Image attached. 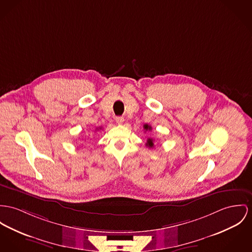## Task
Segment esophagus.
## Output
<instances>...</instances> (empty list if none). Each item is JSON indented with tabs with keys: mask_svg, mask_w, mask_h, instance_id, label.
I'll list each match as a JSON object with an SVG mask.
<instances>
[{
	"mask_svg": "<svg viewBox=\"0 0 252 252\" xmlns=\"http://www.w3.org/2000/svg\"><path fill=\"white\" fill-rule=\"evenodd\" d=\"M115 121H116L117 124L118 125H122L123 123H124V121H125V119L123 118V117H115Z\"/></svg>",
	"mask_w": 252,
	"mask_h": 252,
	"instance_id": "obj_1",
	"label": "esophagus"
}]
</instances>
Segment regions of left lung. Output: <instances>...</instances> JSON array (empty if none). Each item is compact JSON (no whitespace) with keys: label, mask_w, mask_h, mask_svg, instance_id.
<instances>
[{"label":"left lung","mask_w":252,"mask_h":252,"mask_svg":"<svg viewBox=\"0 0 252 252\" xmlns=\"http://www.w3.org/2000/svg\"><path fill=\"white\" fill-rule=\"evenodd\" d=\"M144 129L147 131V130H151L152 129V126H149V125H144ZM154 139L153 138H148V140H147V144H146V146L147 147H149L150 149H152V148H154L155 147V144H154Z\"/></svg>","instance_id":"left-lung-1"}]
</instances>
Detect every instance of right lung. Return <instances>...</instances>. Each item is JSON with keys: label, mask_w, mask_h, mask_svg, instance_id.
Masks as SVG:
<instances>
[{"label": "right lung", "mask_w": 252, "mask_h": 252, "mask_svg": "<svg viewBox=\"0 0 252 252\" xmlns=\"http://www.w3.org/2000/svg\"><path fill=\"white\" fill-rule=\"evenodd\" d=\"M99 128H100V127H99Z\"/></svg>", "instance_id": "add662e5"}]
</instances>
